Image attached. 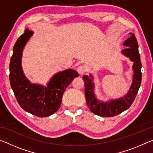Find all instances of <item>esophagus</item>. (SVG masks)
<instances>
[{
    "mask_svg": "<svg viewBox=\"0 0 153 153\" xmlns=\"http://www.w3.org/2000/svg\"><path fill=\"white\" fill-rule=\"evenodd\" d=\"M77 71L80 75H83L86 73L87 71V69L84 65H79L78 67H77Z\"/></svg>",
    "mask_w": 153,
    "mask_h": 153,
    "instance_id": "obj_1",
    "label": "esophagus"
}]
</instances>
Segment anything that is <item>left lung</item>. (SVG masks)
<instances>
[{
	"label": "left lung",
	"instance_id": "8db88e82",
	"mask_svg": "<svg viewBox=\"0 0 153 153\" xmlns=\"http://www.w3.org/2000/svg\"><path fill=\"white\" fill-rule=\"evenodd\" d=\"M127 46L122 51V53L129 57L134 62V79L131 86L126 97L119 100H111L109 102L102 103L97 100L93 92L94 85L91 79L88 76H83L85 84V96L87 105L91 112L100 117H109L117 115L130 107L135 100L142 80L141 61L138 52V45L135 35L130 33V36L123 42Z\"/></svg>",
	"mask_w": 153,
	"mask_h": 153
}]
</instances>
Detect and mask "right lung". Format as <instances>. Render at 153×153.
Masks as SVG:
<instances>
[{
    "instance_id": "right-lung-1",
    "label": "right lung",
    "mask_w": 153,
    "mask_h": 153,
    "mask_svg": "<svg viewBox=\"0 0 153 153\" xmlns=\"http://www.w3.org/2000/svg\"><path fill=\"white\" fill-rule=\"evenodd\" d=\"M32 33L27 28L15 44L9 64L10 84L23 109L38 117H46L57 111L65 90L79 74L67 69L53 76L46 87L31 84L23 74L21 63L23 48Z\"/></svg>"
}]
</instances>
